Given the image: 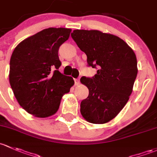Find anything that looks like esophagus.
<instances>
[{
  "mask_svg": "<svg viewBox=\"0 0 157 157\" xmlns=\"http://www.w3.org/2000/svg\"><path fill=\"white\" fill-rule=\"evenodd\" d=\"M74 84H75L76 86L79 85V84H80V79L79 78L74 79Z\"/></svg>",
  "mask_w": 157,
  "mask_h": 157,
  "instance_id": "34e87169",
  "label": "esophagus"
}]
</instances>
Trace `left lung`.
Returning <instances> with one entry per match:
<instances>
[{"mask_svg":"<svg viewBox=\"0 0 157 157\" xmlns=\"http://www.w3.org/2000/svg\"><path fill=\"white\" fill-rule=\"evenodd\" d=\"M87 56L89 67L97 69L92 77H82L89 95L80 103V113L91 123L113 119L129 98L138 74L134 51L117 36L97 30H74L71 34Z\"/></svg>","mask_w":157,"mask_h":157,"instance_id":"obj_1","label":"left lung"}]
</instances>
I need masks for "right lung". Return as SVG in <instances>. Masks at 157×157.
<instances>
[{"instance_id": "obj_1", "label": "right lung", "mask_w": 157, "mask_h": 157, "mask_svg": "<svg viewBox=\"0 0 157 157\" xmlns=\"http://www.w3.org/2000/svg\"><path fill=\"white\" fill-rule=\"evenodd\" d=\"M71 29L49 28L22 41L13 50L9 80L15 97L23 109L37 117L57 112L62 95L74 81L58 71L62 62L59 49Z\"/></svg>"}]
</instances>
